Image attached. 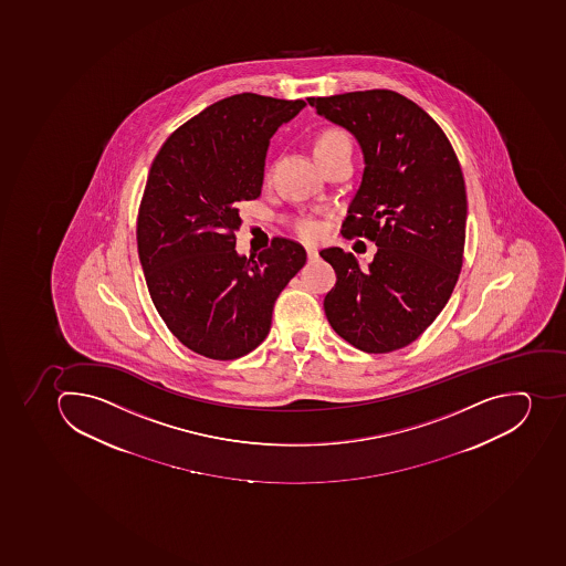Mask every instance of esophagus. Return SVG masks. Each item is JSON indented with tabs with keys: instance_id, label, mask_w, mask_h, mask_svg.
<instances>
[{
	"instance_id": "1",
	"label": "esophagus",
	"mask_w": 566,
	"mask_h": 566,
	"mask_svg": "<svg viewBox=\"0 0 566 566\" xmlns=\"http://www.w3.org/2000/svg\"><path fill=\"white\" fill-rule=\"evenodd\" d=\"M307 250V258L308 261H314V259H318V250L314 247H307L305 248Z\"/></svg>"
}]
</instances>
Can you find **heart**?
Masks as SVG:
<instances>
[{
	"label": "heart",
	"mask_w": 566,
	"mask_h": 566,
	"mask_svg": "<svg viewBox=\"0 0 566 566\" xmlns=\"http://www.w3.org/2000/svg\"><path fill=\"white\" fill-rule=\"evenodd\" d=\"M346 148L352 150V143L345 132L339 130V128H323L313 140L314 155H316V159L319 163L328 159L331 155L337 154V151L346 150ZM270 174L271 168H268L266 178L270 177ZM296 232L302 238L314 241V239H318L322 235V227L314 220H300L296 223Z\"/></svg>",
	"instance_id": "b5f03b06"
}]
</instances>
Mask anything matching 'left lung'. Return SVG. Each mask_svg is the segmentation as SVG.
I'll return each instance as SVG.
<instances>
[{
	"mask_svg": "<svg viewBox=\"0 0 566 566\" xmlns=\"http://www.w3.org/2000/svg\"><path fill=\"white\" fill-rule=\"evenodd\" d=\"M307 102L359 140L365 174L343 235L379 247L366 271L342 248L319 252L337 275L325 314L355 348L398 350L443 311L463 266L468 203L461 164L438 123L395 91Z\"/></svg>",
	"mask_w": 566,
	"mask_h": 566,
	"instance_id": "obj_1",
	"label": "left lung"
}]
</instances>
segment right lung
<instances>
[{"mask_svg": "<svg viewBox=\"0 0 566 566\" xmlns=\"http://www.w3.org/2000/svg\"><path fill=\"white\" fill-rule=\"evenodd\" d=\"M304 99L234 94L178 127L155 155L137 214V250L157 313L178 342L216 360L258 348L304 247L273 238L235 252L239 206L261 197L270 137Z\"/></svg>", "mask_w": 566, "mask_h": 566, "instance_id": "1", "label": "right lung"}]
</instances>
